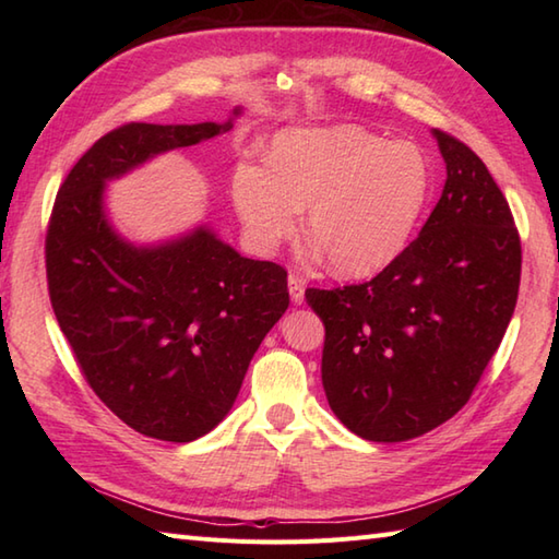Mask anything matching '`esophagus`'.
<instances>
[{"label":"esophagus","mask_w":559,"mask_h":559,"mask_svg":"<svg viewBox=\"0 0 559 559\" xmlns=\"http://www.w3.org/2000/svg\"><path fill=\"white\" fill-rule=\"evenodd\" d=\"M288 293H290V300L295 305H300L305 300V286H302V281L295 276V273H290L288 276Z\"/></svg>","instance_id":"esophagus-1"}]
</instances>
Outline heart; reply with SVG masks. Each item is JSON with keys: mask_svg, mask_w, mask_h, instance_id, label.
I'll return each instance as SVG.
<instances>
[{"mask_svg": "<svg viewBox=\"0 0 559 559\" xmlns=\"http://www.w3.org/2000/svg\"><path fill=\"white\" fill-rule=\"evenodd\" d=\"M432 192V165L411 141L355 124L290 127L273 134L266 168L240 163L230 194L261 252L295 235L300 211L312 237L307 257H326L341 278L386 269L408 247Z\"/></svg>", "mask_w": 559, "mask_h": 559, "instance_id": "b5f03b06", "label": "heart"}]
</instances>
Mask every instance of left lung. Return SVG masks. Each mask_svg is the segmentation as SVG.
Returning a JSON list of instances; mask_svg holds the SVG:
<instances>
[{"label": "left lung", "mask_w": 559, "mask_h": 559, "mask_svg": "<svg viewBox=\"0 0 559 559\" xmlns=\"http://www.w3.org/2000/svg\"><path fill=\"white\" fill-rule=\"evenodd\" d=\"M432 136L447 180L420 235L372 281L305 293L326 331L329 406L370 442H406L466 406L516 307L521 242L507 199L466 144Z\"/></svg>", "instance_id": "1"}]
</instances>
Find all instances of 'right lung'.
I'll list each match as a JSON object with an SVG mask.
<instances>
[{"label": "right lung", "mask_w": 559, "mask_h": 559, "mask_svg": "<svg viewBox=\"0 0 559 559\" xmlns=\"http://www.w3.org/2000/svg\"><path fill=\"white\" fill-rule=\"evenodd\" d=\"M240 115L105 134L59 187L47 228L50 302L83 377L117 418L165 442H192L230 413L259 343L288 310V273L242 257L206 223L151 245L127 240L105 187L230 132Z\"/></svg>", "instance_id": "right-lung-1"}]
</instances>
